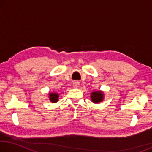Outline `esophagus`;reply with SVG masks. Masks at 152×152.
I'll return each mask as SVG.
<instances>
[{"instance_id":"obj_1","label":"esophagus","mask_w":152,"mask_h":152,"mask_svg":"<svg viewBox=\"0 0 152 152\" xmlns=\"http://www.w3.org/2000/svg\"><path fill=\"white\" fill-rule=\"evenodd\" d=\"M73 86L75 88H78V87L80 86V82L78 81H74L73 82Z\"/></svg>"}]
</instances>
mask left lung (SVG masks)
<instances>
[{"instance_id":"8db88e82","label":"left lung","mask_w":152,"mask_h":152,"mask_svg":"<svg viewBox=\"0 0 152 152\" xmlns=\"http://www.w3.org/2000/svg\"><path fill=\"white\" fill-rule=\"evenodd\" d=\"M92 101L94 103H99L102 101L104 99V94L102 91H94L91 95Z\"/></svg>"}]
</instances>
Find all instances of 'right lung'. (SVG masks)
<instances>
[{
  "mask_svg": "<svg viewBox=\"0 0 152 152\" xmlns=\"http://www.w3.org/2000/svg\"><path fill=\"white\" fill-rule=\"evenodd\" d=\"M49 97H50V101L51 102H53V103H55V102H58V98H59V95L58 94V93H56V92H50V94H49Z\"/></svg>",
  "mask_w": 152,
  "mask_h": 152,
  "instance_id": "1",
  "label": "right lung"
}]
</instances>
